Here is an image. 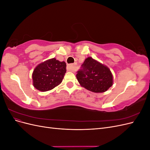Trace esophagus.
<instances>
[{
	"label": "esophagus",
	"mask_w": 150,
	"mask_h": 150,
	"mask_svg": "<svg viewBox=\"0 0 150 150\" xmlns=\"http://www.w3.org/2000/svg\"><path fill=\"white\" fill-rule=\"evenodd\" d=\"M76 65L75 64H69L67 66V69L69 71L74 72V67Z\"/></svg>",
	"instance_id": "obj_1"
}]
</instances>
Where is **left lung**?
<instances>
[{
    "mask_svg": "<svg viewBox=\"0 0 150 150\" xmlns=\"http://www.w3.org/2000/svg\"><path fill=\"white\" fill-rule=\"evenodd\" d=\"M77 72L76 78L80 85L94 93L105 92L113 83L110 69L91 57L86 59Z\"/></svg>",
    "mask_w": 150,
    "mask_h": 150,
    "instance_id": "1",
    "label": "left lung"
}]
</instances>
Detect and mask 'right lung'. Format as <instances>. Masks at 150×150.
<instances>
[{"mask_svg": "<svg viewBox=\"0 0 150 150\" xmlns=\"http://www.w3.org/2000/svg\"><path fill=\"white\" fill-rule=\"evenodd\" d=\"M66 72V62L52 58L36 66L33 73V85L40 91H47L60 84Z\"/></svg>", "mask_w": 150, "mask_h": 150, "instance_id": "1", "label": "right lung"}]
</instances>
